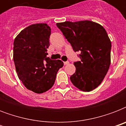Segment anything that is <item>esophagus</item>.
<instances>
[{"label": "esophagus", "instance_id": "obj_1", "mask_svg": "<svg viewBox=\"0 0 126 126\" xmlns=\"http://www.w3.org/2000/svg\"><path fill=\"white\" fill-rule=\"evenodd\" d=\"M63 63H64V65H69V61H65V62H63Z\"/></svg>", "mask_w": 126, "mask_h": 126}]
</instances>
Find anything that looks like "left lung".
I'll return each instance as SVG.
<instances>
[{
	"mask_svg": "<svg viewBox=\"0 0 126 126\" xmlns=\"http://www.w3.org/2000/svg\"><path fill=\"white\" fill-rule=\"evenodd\" d=\"M57 27L71 44L80 51V61L75 62L76 71L71 77L73 85L83 92L99 86L110 65L111 42L104 27L92 21L57 23Z\"/></svg>",
	"mask_w": 126,
	"mask_h": 126,
	"instance_id": "8db88e82",
	"label": "left lung"
}]
</instances>
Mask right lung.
I'll return each mask as SVG.
<instances>
[{
	"label": "right lung",
	"mask_w": 126,
	"mask_h": 126,
	"mask_svg": "<svg viewBox=\"0 0 126 126\" xmlns=\"http://www.w3.org/2000/svg\"><path fill=\"white\" fill-rule=\"evenodd\" d=\"M51 29L46 23L31 25L21 31L14 42V61L19 79L25 88L36 94L49 90L55 82L61 60L47 55Z\"/></svg>",
	"instance_id": "right-lung-1"
}]
</instances>
